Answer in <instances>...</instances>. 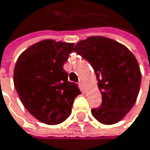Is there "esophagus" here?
Wrapping results in <instances>:
<instances>
[{"mask_svg": "<svg viewBox=\"0 0 150 150\" xmlns=\"http://www.w3.org/2000/svg\"><path fill=\"white\" fill-rule=\"evenodd\" d=\"M79 86H80V88H81L82 91H84V92H85V90H86V85H85V83L83 82V81H81V82L79 83Z\"/></svg>", "mask_w": 150, "mask_h": 150, "instance_id": "34e87169", "label": "esophagus"}]
</instances>
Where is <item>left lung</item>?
<instances>
[{
	"label": "left lung",
	"instance_id": "1",
	"mask_svg": "<svg viewBox=\"0 0 150 150\" xmlns=\"http://www.w3.org/2000/svg\"><path fill=\"white\" fill-rule=\"evenodd\" d=\"M74 52L87 60L96 73L102 104L93 108V117L104 125L122 120L131 110L139 96L141 72L135 55L120 42L90 36L79 41Z\"/></svg>",
	"mask_w": 150,
	"mask_h": 150
}]
</instances>
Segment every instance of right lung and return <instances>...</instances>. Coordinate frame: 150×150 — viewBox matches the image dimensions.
Here are the masks:
<instances>
[{"mask_svg": "<svg viewBox=\"0 0 150 150\" xmlns=\"http://www.w3.org/2000/svg\"><path fill=\"white\" fill-rule=\"evenodd\" d=\"M73 42L46 39L29 46L18 57L13 84L24 108L42 123L58 125L71 115L81 91L64 69Z\"/></svg>", "mask_w": 150, "mask_h": 150, "instance_id": "add662e5", "label": "right lung"}]
</instances>
